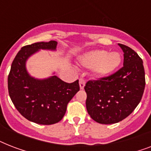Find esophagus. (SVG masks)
Segmentation results:
<instances>
[{
    "label": "esophagus",
    "mask_w": 151,
    "mask_h": 151,
    "mask_svg": "<svg viewBox=\"0 0 151 151\" xmlns=\"http://www.w3.org/2000/svg\"><path fill=\"white\" fill-rule=\"evenodd\" d=\"M79 85H80L81 89H84V87H85V81L83 78L79 79Z\"/></svg>",
    "instance_id": "34e87169"
}]
</instances>
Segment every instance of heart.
<instances>
[{
  "mask_svg": "<svg viewBox=\"0 0 151 151\" xmlns=\"http://www.w3.org/2000/svg\"><path fill=\"white\" fill-rule=\"evenodd\" d=\"M83 66L94 69L97 75H110L117 70L122 63L119 52H108L105 50H93L83 55L80 59Z\"/></svg>",
  "mask_w": 151,
  "mask_h": 151,
  "instance_id": "obj_1",
  "label": "heart"
}]
</instances>
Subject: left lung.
Listing matches in <instances>:
<instances>
[{
  "label": "left lung",
  "mask_w": 151,
  "mask_h": 151,
  "mask_svg": "<svg viewBox=\"0 0 151 151\" xmlns=\"http://www.w3.org/2000/svg\"><path fill=\"white\" fill-rule=\"evenodd\" d=\"M118 45L124 52L123 67L109 77L89 81L85 86L88 113L99 124H114L126 118L138 106L145 88L142 59L131 48Z\"/></svg>",
  "instance_id": "left-lung-1"
}]
</instances>
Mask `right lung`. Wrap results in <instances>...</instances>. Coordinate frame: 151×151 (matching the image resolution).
<instances>
[{"label": "right lung", "instance_id": "right-lung-1", "mask_svg": "<svg viewBox=\"0 0 151 151\" xmlns=\"http://www.w3.org/2000/svg\"><path fill=\"white\" fill-rule=\"evenodd\" d=\"M57 42H37L22 47L13 60L8 78L10 98L15 108L30 122L55 124L65 115L67 104L80 90L78 80L66 83L57 76L38 79L29 75L27 59L43 50H56Z\"/></svg>", "mask_w": 151, "mask_h": 151}]
</instances>
